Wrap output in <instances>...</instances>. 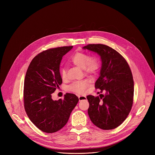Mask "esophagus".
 <instances>
[{"instance_id": "1", "label": "esophagus", "mask_w": 155, "mask_h": 155, "mask_svg": "<svg viewBox=\"0 0 155 155\" xmlns=\"http://www.w3.org/2000/svg\"><path fill=\"white\" fill-rule=\"evenodd\" d=\"M78 99H79V101H81L83 100L86 99V97L85 96H78Z\"/></svg>"}]
</instances>
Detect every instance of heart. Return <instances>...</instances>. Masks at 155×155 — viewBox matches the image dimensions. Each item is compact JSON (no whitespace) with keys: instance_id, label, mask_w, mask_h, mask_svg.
<instances>
[{"instance_id":"heart-1","label":"heart","mask_w":155,"mask_h":155,"mask_svg":"<svg viewBox=\"0 0 155 155\" xmlns=\"http://www.w3.org/2000/svg\"><path fill=\"white\" fill-rule=\"evenodd\" d=\"M70 61L74 64L83 68L84 72L88 74L96 73L99 68V63L97 59L94 56H89V55L84 52H76L71 56ZM60 73L63 80L67 77V73L65 68L61 69ZM90 83L91 81L88 79L74 81L68 86V90L70 91L81 94L85 93L87 88L90 85Z\"/></svg>"}]
</instances>
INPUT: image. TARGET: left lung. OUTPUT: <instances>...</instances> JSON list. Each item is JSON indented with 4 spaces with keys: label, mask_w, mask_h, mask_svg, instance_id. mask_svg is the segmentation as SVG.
Segmentation results:
<instances>
[{
    "label": "left lung",
    "mask_w": 155,
    "mask_h": 155,
    "mask_svg": "<svg viewBox=\"0 0 155 155\" xmlns=\"http://www.w3.org/2000/svg\"><path fill=\"white\" fill-rule=\"evenodd\" d=\"M98 53L102 60L100 76L95 83L100 97L89 95L87 114L97 127L110 130L126 119L133 104L134 80L126 60L118 51L103 44H89L83 47Z\"/></svg>",
    "instance_id": "8db88e82"
}]
</instances>
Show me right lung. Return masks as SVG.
Returning <instances> with one entry per match:
<instances>
[{"label":"right lung","instance_id":"obj_1","mask_svg":"<svg viewBox=\"0 0 155 155\" xmlns=\"http://www.w3.org/2000/svg\"><path fill=\"white\" fill-rule=\"evenodd\" d=\"M72 47L43 51L33 58L26 74L23 91L25 111L33 124L47 133L57 132L66 124L79 100L71 93H66L63 99L58 101L51 98V94L62 83L59 72L62 56Z\"/></svg>","mask_w":155,"mask_h":155}]
</instances>
